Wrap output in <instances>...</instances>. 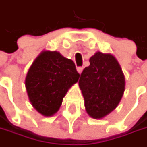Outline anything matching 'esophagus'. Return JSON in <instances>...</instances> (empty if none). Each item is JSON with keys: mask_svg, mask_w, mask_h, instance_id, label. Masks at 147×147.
Here are the masks:
<instances>
[{"mask_svg": "<svg viewBox=\"0 0 147 147\" xmlns=\"http://www.w3.org/2000/svg\"><path fill=\"white\" fill-rule=\"evenodd\" d=\"M82 69H83V68H82V67H78V68H77V71H78L79 74H81V73H82Z\"/></svg>", "mask_w": 147, "mask_h": 147, "instance_id": "34e87169", "label": "esophagus"}]
</instances>
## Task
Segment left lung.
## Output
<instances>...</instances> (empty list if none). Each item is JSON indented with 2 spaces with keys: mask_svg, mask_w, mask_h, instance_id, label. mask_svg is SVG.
Listing matches in <instances>:
<instances>
[{
  "mask_svg": "<svg viewBox=\"0 0 147 147\" xmlns=\"http://www.w3.org/2000/svg\"><path fill=\"white\" fill-rule=\"evenodd\" d=\"M80 75L79 88L88 114L101 119L115 109L121 100L125 79L117 59L110 54L96 52Z\"/></svg>",
  "mask_w": 147,
  "mask_h": 147,
  "instance_id": "left-lung-1",
  "label": "left lung"
}]
</instances>
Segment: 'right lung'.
Instances as JSON below:
<instances>
[{
  "mask_svg": "<svg viewBox=\"0 0 147 147\" xmlns=\"http://www.w3.org/2000/svg\"><path fill=\"white\" fill-rule=\"evenodd\" d=\"M79 76L73 60L58 51H42L26 76V89L31 104L42 115L52 116Z\"/></svg>",
  "mask_w": 147,
  "mask_h": 147,
  "instance_id": "add662e5",
  "label": "right lung"
}]
</instances>
